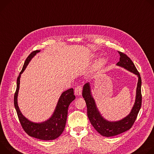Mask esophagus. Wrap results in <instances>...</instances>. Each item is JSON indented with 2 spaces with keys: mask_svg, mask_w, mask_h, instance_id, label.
Returning <instances> with one entry per match:
<instances>
[{
  "mask_svg": "<svg viewBox=\"0 0 154 154\" xmlns=\"http://www.w3.org/2000/svg\"><path fill=\"white\" fill-rule=\"evenodd\" d=\"M75 93L76 95H81L82 93V87L81 86H78L75 90Z\"/></svg>",
  "mask_w": 154,
  "mask_h": 154,
  "instance_id": "34e87169",
  "label": "esophagus"
}]
</instances>
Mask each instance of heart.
I'll use <instances>...</instances> for the list:
<instances>
[{"instance_id":"heart-1","label":"heart","mask_w":154,"mask_h":154,"mask_svg":"<svg viewBox=\"0 0 154 154\" xmlns=\"http://www.w3.org/2000/svg\"><path fill=\"white\" fill-rule=\"evenodd\" d=\"M103 62V59H101L100 60V62Z\"/></svg>"}]
</instances>
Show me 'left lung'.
Masks as SVG:
<instances>
[{
  "mask_svg": "<svg viewBox=\"0 0 154 154\" xmlns=\"http://www.w3.org/2000/svg\"><path fill=\"white\" fill-rule=\"evenodd\" d=\"M119 53L120 54V60L116 63V65L125 68L138 78L134 103L130 112L126 117L117 121H108L102 116L97 108L95 101L92 94L91 84L89 82L86 83L82 89V94L86 103L89 121L94 128L101 135L106 137L116 136L130 129L141 107V78L140 75L133 62L126 54L121 52H119Z\"/></svg>",
  "mask_w": 154,
  "mask_h": 154,
  "instance_id": "8db88e82",
  "label": "left lung"
}]
</instances>
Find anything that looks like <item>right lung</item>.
Listing matches in <instances>:
<instances>
[{"instance_id":"right-lung-1","label":"right lung","mask_w":154,"mask_h":154,"mask_svg":"<svg viewBox=\"0 0 154 154\" xmlns=\"http://www.w3.org/2000/svg\"><path fill=\"white\" fill-rule=\"evenodd\" d=\"M39 52H40V50L33 51L26 59L23 69L17 78L16 90L14 96V105L21 126L26 133L37 139L46 141L54 140L59 137L65 128L68 106L75 99L73 89H69L62 93L53 114L48 120L42 122H33L29 121L23 116L18 104V96L21 74L24 72L32 59Z\"/></svg>"}]
</instances>
